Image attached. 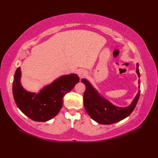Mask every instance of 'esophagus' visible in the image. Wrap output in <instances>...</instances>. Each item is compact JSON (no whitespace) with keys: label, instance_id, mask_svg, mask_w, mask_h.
Returning a JSON list of instances; mask_svg holds the SVG:
<instances>
[{"label":"esophagus","instance_id":"1","mask_svg":"<svg viewBox=\"0 0 158 158\" xmlns=\"http://www.w3.org/2000/svg\"><path fill=\"white\" fill-rule=\"evenodd\" d=\"M77 74H78L79 77H80V78H82V77H84L86 76V72L84 69H79V70H78V72H77Z\"/></svg>","mask_w":158,"mask_h":158}]
</instances>
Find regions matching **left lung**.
Returning a JSON list of instances; mask_svg holds the SVG:
<instances>
[{"label": "left lung", "mask_w": 158, "mask_h": 158, "mask_svg": "<svg viewBox=\"0 0 158 158\" xmlns=\"http://www.w3.org/2000/svg\"><path fill=\"white\" fill-rule=\"evenodd\" d=\"M136 72L138 77H140L138 64H137ZM81 82L86 86L84 94V106L86 112L93 120L101 124H114L127 117L135 110L140 94V89H138L130 105L120 107L102 97L86 79H81ZM138 83L139 84V80Z\"/></svg>", "instance_id": "obj_1"}]
</instances>
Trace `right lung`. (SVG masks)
<instances>
[{"mask_svg": "<svg viewBox=\"0 0 158 158\" xmlns=\"http://www.w3.org/2000/svg\"><path fill=\"white\" fill-rule=\"evenodd\" d=\"M21 71H15L13 94L15 104L24 114L35 122H46L54 118L63 106L64 97L79 81L78 75H62L38 92H31L22 86Z\"/></svg>", "mask_w": 158, "mask_h": 158, "instance_id": "obj_1", "label": "right lung"}]
</instances>
